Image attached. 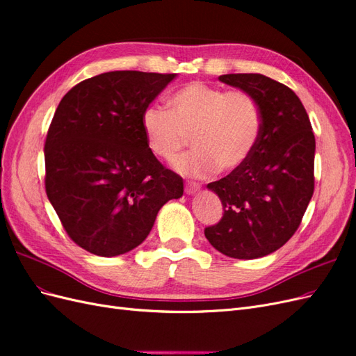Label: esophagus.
I'll return each instance as SVG.
<instances>
[{
    "instance_id": "esophagus-1",
    "label": "esophagus",
    "mask_w": 356,
    "mask_h": 356,
    "mask_svg": "<svg viewBox=\"0 0 356 356\" xmlns=\"http://www.w3.org/2000/svg\"><path fill=\"white\" fill-rule=\"evenodd\" d=\"M200 190V186L196 184V182H187L186 184V193L187 195H195L196 191Z\"/></svg>"
}]
</instances>
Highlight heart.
Returning a JSON list of instances; mask_svg holds the SVG:
<instances>
[{
  "mask_svg": "<svg viewBox=\"0 0 356 356\" xmlns=\"http://www.w3.org/2000/svg\"><path fill=\"white\" fill-rule=\"evenodd\" d=\"M261 124V110L250 93L225 92L202 81L178 89L168 101V111L149 105L141 115L149 153L161 160H174L190 136L195 149L174 166L196 178L218 168L229 172L242 166L257 147Z\"/></svg>",
  "mask_w": 356,
  "mask_h": 356,
  "instance_id": "b5f03b06",
  "label": "heart"
}]
</instances>
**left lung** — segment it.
<instances>
[{
    "label": "left lung",
    "instance_id": "1",
    "mask_svg": "<svg viewBox=\"0 0 356 356\" xmlns=\"http://www.w3.org/2000/svg\"><path fill=\"white\" fill-rule=\"evenodd\" d=\"M218 80L250 93L263 124L250 159L208 184L224 213L204 236L221 254L252 260L279 250L298 229L315 187V135L303 104L285 84L261 74Z\"/></svg>",
    "mask_w": 356,
    "mask_h": 356
}]
</instances>
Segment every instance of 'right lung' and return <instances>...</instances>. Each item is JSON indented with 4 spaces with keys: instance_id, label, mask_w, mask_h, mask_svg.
<instances>
[{
    "instance_id": "obj_1",
    "label": "right lung",
    "mask_w": 356,
    "mask_h": 356,
    "mask_svg": "<svg viewBox=\"0 0 356 356\" xmlns=\"http://www.w3.org/2000/svg\"><path fill=\"white\" fill-rule=\"evenodd\" d=\"M177 74L111 71L79 83L49 127L46 193L70 238L99 257L141 245L184 182L149 153L147 106Z\"/></svg>"
}]
</instances>
